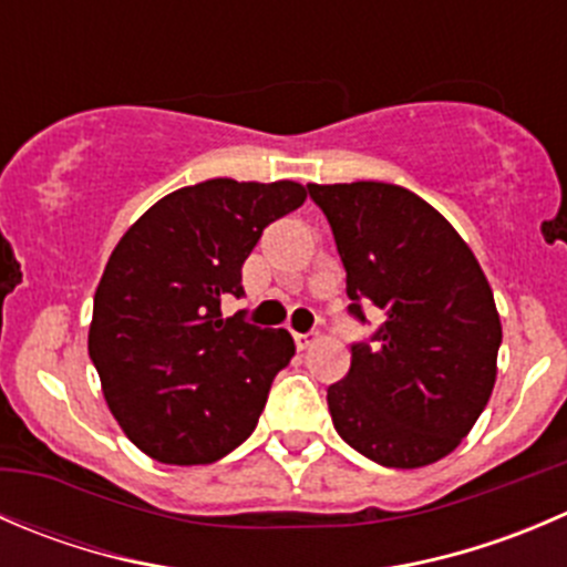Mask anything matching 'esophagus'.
<instances>
[{
    "label": "esophagus",
    "mask_w": 567,
    "mask_h": 567,
    "mask_svg": "<svg viewBox=\"0 0 567 567\" xmlns=\"http://www.w3.org/2000/svg\"><path fill=\"white\" fill-rule=\"evenodd\" d=\"M293 338H296V346H299V349L305 351V349H310L312 343H316V340H318V332H296Z\"/></svg>",
    "instance_id": "esophagus-1"
}]
</instances>
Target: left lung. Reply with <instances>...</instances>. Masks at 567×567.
Returning <instances> with one entry per match:
<instances>
[{"label":"left lung","instance_id":"obj_1","mask_svg":"<svg viewBox=\"0 0 567 567\" xmlns=\"http://www.w3.org/2000/svg\"><path fill=\"white\" fill-rule=\"evenodd\" d=\"M346 268L349 312L382 323L351 346L329 384L338 435L384 468H423L463 443L496 384L502 346L493 290L457 229L388 183L307 185Z\"/></svg>","mask_w":567,"mask_h":567}]
</instances>
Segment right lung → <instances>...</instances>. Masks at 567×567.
Masks as SVG:
<instances>
[{
  "label": "right lung",
  "instance_id": "right-lung-1",
  "mask_svg": "<svg viewBox=\"0 0 567 567\" xmlns=\"http://www.w3.org/2000/svg\"><path fill=\"white\" fill-rule=\"evenodd\" d=\"M305 185L207 179L163 196L110 255L87 354L124 435L168 465H207L255 432L293 357L285 329L224 318L262 229L305 205Z\"/></svg>",
  "mask_w": 567,
  "mask_h": 567
}]
</instances>
